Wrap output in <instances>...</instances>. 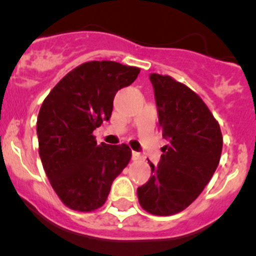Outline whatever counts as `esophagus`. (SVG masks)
<instances>
[{
    "mask_svg": "<svg viewBox=\"0 0 256 256\" xmlns=\"http://www.w3.org/2000/svg\"><path fill=\"white\" fill-rule=\"evenodd\" d=\"M144 156L140 154V152H132V160H134V162H139V160H143Z\"/></svg>",
    "mask_w": 256,
    "mask_h": 256,
    "instance_id": "1",
    "label": "esophagus"
}]
</instances>
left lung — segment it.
Instances as JSON below:
<instances>
[{
    "mask_svg": "<svg viewBox=\"0 0 256 256\" xmlns=\"http://www.w3.org/2000/svg\"><path fill=\"white\" fill-rule=\"evenodd\" d=\"M162 136L170 144L152 176L138 187L143 210L172 216L187 208L204 191L220 164L223 136L217 120L201 97L168 75L152 74Z\"/></svg>",
    "mask_w": 256,
    "mask_h": 256,
    "instance_id": "8db88e82",
    "label": "left lung"
}]
</instances>
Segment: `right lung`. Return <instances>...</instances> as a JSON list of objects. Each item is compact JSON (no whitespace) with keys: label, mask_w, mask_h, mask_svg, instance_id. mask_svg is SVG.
<instances>
[{"label":"right lung","mask_w":256,"mask_h":256,"mask_svg":"<svg viewBox=\"0 0 256 256\" xmlns=\"http://www.w3.org/2000/svg\"><path fill=\"white\" fill-rule=\"evenodd\" d=\"M140 69L120 62H88L64 76L44 100L36 120L39 155L50 185L66 207H102L113 180L128 165L127 144L98 146L94 130L108 120L118 90Z\"/></svg>","instance_id":"add662e5"}]
</instances>
